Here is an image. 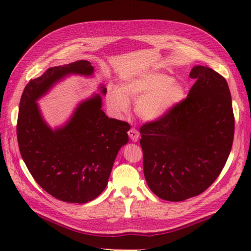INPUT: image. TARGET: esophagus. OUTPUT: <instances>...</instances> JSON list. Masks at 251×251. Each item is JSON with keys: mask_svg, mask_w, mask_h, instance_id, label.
<instances>
[{"mask_svg": "<svg viewBox=\"0 0 251 251\" xmlns=\"http://www.w3.org/2000/svg\"><path fill=\"white\" fill-rule=\"evenodd\" d=\"M128 136H129V138L132 140L133 142H137L139 140L140 133L137 129H135V128H131V129H129V131H128Z\"/></svg>", "mask_w": 251, "mask_h": 251, "instance_id": "esophagus-1", "label": "esophagus"}]
</instances>
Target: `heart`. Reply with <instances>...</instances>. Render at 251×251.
<instances>
[{
  "label": "heart",
  "mask_w": 251,
  "mask_h": 251,
  "mask_svg": "<svg viewBox=\"0 0 251 251\" xmlns=\"http://www.w3.org/2000/svg\"><path fill=\"white\" fill-rule=\"evenodd\" d=\"M185 98L184 86L174 82L170 75L151 74L133 79L123 86H111L107 94V103L114 113L128 111V100H138L136 112L145 121L164 118Z\"/></svg>",
  "instance_id": "obj_1"
}]
</instances>
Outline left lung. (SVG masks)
Masks as SVG:
<instances>
[{"mask_svg": "<svg viewBox=\"0 0 251 251\" xmlns=\"http://www.w3.org/2000/svg\"><path fill=\"white\" fill-rule=\"evenodd\" d=\"M187 98L164 118L141 126L143 172L150 189L178 202L202 194L223 170L234 137L228 83L206 66H195Z\"/></svg>", "mask_w": 251, "mask_h": 251, "instance_id": "1", "label": "left lung"}]
</instances>
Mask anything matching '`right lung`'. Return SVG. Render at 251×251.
Here are the masks:
<instances>
[{
    "instance_id": "1",
    "label": "right lung",
    "mask_w": 251,
    "mask_h": 251,
    "mask_svg": "<svg viewBox=\"0 0 251 251\" xmlns=\"http://www.w3.org/2000/svg\"><path fill=\"white\" fill-rule=\"evenodd\" d=\"M93 74L94 67L84 60L50 67L30 80L20 99L17 138L22 159L40 187L67 203L82 204L104 190L130 126L109 119L101 110V96L94 94L78 104L65 125L52 129L37 100L69 75ZM99 89L107 93L103 85Z\"/></svg>"
}]
</instances>
